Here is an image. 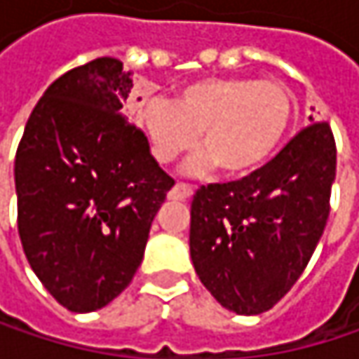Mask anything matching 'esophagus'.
<instances>
[{
	"instance_id": "obj_1",
	"label": "esophagus",
	"mask_w": 359,
	"mask_h": 359,
	"mask_svg": "<svg viewBox=\"0 0 359 359\" xmlns=\"http://www.w3.org/2000/svg\"><path fill=\"white\" fill-rule=\"evenodd\" d=\"M193 195V187L191 184H184V182H177L172 189H170V193H168V197L170 199H177V201H184V199H189Z\"/></svg>"
}]
</instances>
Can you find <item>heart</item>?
Instances as JSON below:
<instances>
[{
    "label": "heart",
    "instance_id": "heart-1",
    "mask_svg": "<svg viewBox=\"0 0 359 359\" xmlns=\"http://www.w3.org/2000/svg\"><path fill=\"white\" fill-rule=\"evenodd\" d=\"M293 120V100L276 81L212 76L182 87L172 102L156 97L139 111L149 151L160 166L191 151L201 133L203 149L187 170L220 168L245 177L264 166L283 143Z\"/></svg>",
    "mask_w": 359,
    "mask_h": 359
}]
</instances>
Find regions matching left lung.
<instances>
[{
    "label": "left lung",
    "mask_w": 359,
    "mask_h": 359,
    "mask_svg": "<svg viewBox=\"0 0 359 359\" xmlns=\"http://www.w3.org/2000/svg\"><path fill=\"white\" fill-rule=\"evenodd\" d=\"M334 172L332 130L314 122L250 177L197 189L191 259L222 308L255 316L289 293L323 237Z\"/></svg>",
    "instance_id": "obj_1"
}]
</instances>
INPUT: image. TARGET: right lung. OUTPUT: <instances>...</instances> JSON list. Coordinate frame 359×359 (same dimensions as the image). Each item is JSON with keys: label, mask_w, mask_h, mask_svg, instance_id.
I'll list each match as a JSON object with an SVG mask.
<instances>
[{"label": "right lung", "mask_w": 359, "mask_h": 359, "mask_svg": "<svg viewBox=\"0 0 359 359\" xmlns=\"http://www.w3.org/2000/svg\"><path fill=\"white\" fill-rule=\"evenodd\" d=\"M130 87L116 57L68 70L39 100L16 151L22 250L70 312H95L128 287L175 184L126 111Z\"/></svg>", "instance_id": "right-lung-1"}]
</instances>
